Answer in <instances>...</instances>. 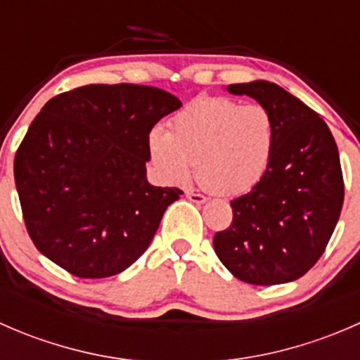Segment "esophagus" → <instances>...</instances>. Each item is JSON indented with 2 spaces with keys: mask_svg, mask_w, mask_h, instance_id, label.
Instances as JSON below:
<instances>
[{
  "mask_svg": "<svg viewBox=\"0 0 360 360\" xmlns=\"http://www.w3.org/2000/svg\"><path fill=\"white\" fill-rule=\"evenodd\" d=\"M186 198H188V200H190V202H193V203H203V202L207 200V198L203 197V195L195 193V191H190V190L186 191Z\"/></svg>",
  "mask_w": 360,
  "mask_h": 360,
  "instance_id": "esophagus-1",
  "label": "esophagus"
}]
</instances>
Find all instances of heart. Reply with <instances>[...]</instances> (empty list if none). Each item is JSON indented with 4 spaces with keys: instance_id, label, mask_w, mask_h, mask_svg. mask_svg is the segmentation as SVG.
Listing matches in <instances>:
<instances>
[{
    "instance_id": "1",
    "label": "heart",
    "mask_w": 360,
    "mask_h": 360,
    "mask_svg": "<svg viewBox=\"0 0 360 360\" xmlns=\"http://www.w3.org/2000/svg\"><path fill=\"white\" fill-rule=\"evenodd\" d=\"M274 146L270 111L226 97H200L174 116L170 132L153 127L148 136L160 181L181 183L195 163L198 181L219 195L245 193L256 186L270 165Z\"/></svg>"
}]
</instances>
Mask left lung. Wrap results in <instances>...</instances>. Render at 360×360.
I'll list each match as a JSON object with an SVG mask.
<instances>
[{"instance_id": "8db88e82", "label": "left lung", "mask_w": 360, "mask_h": 360, "mask_svg": "<svg viewBox=\"0 0 360 360\" xmlns=\"http://www.w3.org/2000/svg\"><path fill=\"white\" fill-rule=\"evenodd\" d=\"M226 90L270 111L275 146L259 183L231 200L233 221L214 235V250L238 281L292 282L317 263L340 219L345 190L335 137L317 112L275 83Z\"/></svg>"}]
</instances>
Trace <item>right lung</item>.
Listing matches in <instances>:
<instances>
[{"instance_id":"add662e5","label":"right lung","mask_w":360,"mask_h":360,"mask_svg":"<svg viewBox=\"0 0 360 360\" xmlns=\"http://www.w3.org/2000/svg\"><path fill=\"white\" fill-rule=\"evenodd\" d=\"M181 101L157 86L85 85L50 99L13 162L36 249L82 278L122 274L183 195L148 183L150 130Z\"/></svg>"}]
</instances>
